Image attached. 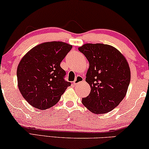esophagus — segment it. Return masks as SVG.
I'll list each match as a JSON object with an SVG mask.
<instances>
[{
	"label": "esophagus",
	"mask_w": 149,
	"mask_h": 149,
	"mask_svg": "<svg viewBox=\"0 0 149 149\" xmlns=\"http://www.w3.org/2000/svg\"><path fill=\"white\" fill-rule=\"evenodd\" d=\"M83 80H84L83 77L81 76H77L76 79H75L74 82H73V84H74V85H77V84H79V83L83 82Z\"/></svg>",
	"instance_id": "1"
}]
</instances>
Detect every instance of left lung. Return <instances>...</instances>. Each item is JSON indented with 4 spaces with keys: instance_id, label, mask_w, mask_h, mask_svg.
Instances as JSON below:
<instances>
[{
    "instance_id": "1",
    "label": "left lung",
    "mask_w": 149,
    "mask_h": 149,
    "mask_svg": "<svg viewBox=\"0 0 149 149\" xmlns=\"http://www.w3.org/2000/svg\"><path fill=\"white\" fill-rule=\"evenodd\" d=\"M79 51L89 63L86 81L91 87L83 104L95 114H104L117 107L125 97L131 73L125 57L114 47L102 43H86Z\"/></svg>"
}]
</instances>
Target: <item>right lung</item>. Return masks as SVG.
<instances>
[{
    "label": "right lung",
    "mask_w": 149,
    "mask_h": 149,
    "mask_svg": "<svg viewBox=\"0 0 149 149\" xmlns=\"http://www.w3.org/2000/svg\"><path fill=\"white\" fill-rule=\"evenodd\" d=\"M72 46L61 41L42 42L26 54L18 64L17 85L32 107L45 110L56 105L71 83L64 79L60 63Z\"/></svg>",
    "instance_id": "obj_1"
}]
</instances>
